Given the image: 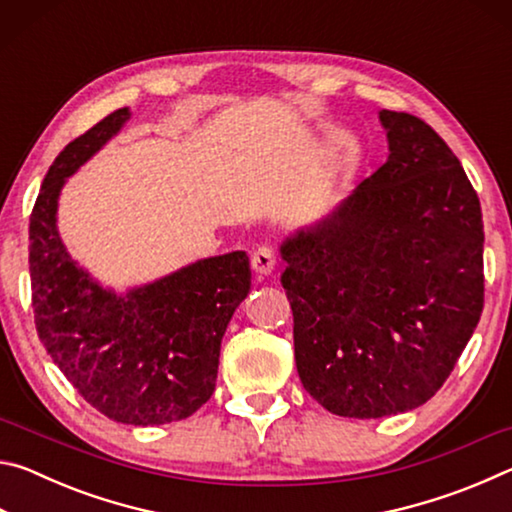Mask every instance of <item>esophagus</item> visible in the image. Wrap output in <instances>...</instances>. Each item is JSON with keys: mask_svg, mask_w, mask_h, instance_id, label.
Here are the masks:
<instances>
[{"mask_svg": "<svg viewBox=\"0 0 512 512\" xmlns=\"http://www.w3.org/2000/svg\"><path fill=\"white\" fill-rule=\"evenodd\" d=\"M250 266H253V271L259 275V277H266L271 275L275 271V255L273 250L268 246H262L257 248L253 255H250Z\"/></svg>", "mask_w": 512, "mask_h": 512, "instance_id": "34e87169", "label": "esophagus"}]
</instances>
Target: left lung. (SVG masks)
I'll return each instance as SVG.
<instances>
[{
  "label": "left lung",
  "mask_w": 512,
  "mask_h": 512,
  "mask_svg": "<svg viewBox=\"0 0 512 512\" xmlns=\"http://www.w3.org/2000/svg\"><path fill=\"white\" fill-rule=\"evenodd\" d=\"M388 158L280 244L305 391L343 418L431 400L483 309L479 196L452 149L406 112L381 110Z\"/></svg>",
  "instance_id": "8db88e82"
}]
</instances>
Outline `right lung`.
<instances>
[{"mask_svg":"<svg viewBox=\"0 0 512 512\" xmlns=\"http://www.w3.org/2000/svg\"><path fill=\"white\" fill-rule=\"evenodd\" d=\"M128 119L131 108L115 110L49 167L29 223V271L38 336L69 384L110 420L155 427L189 418L212 397L250 264L235 250L119 293L69 255L58 232L60 192Z\"/></svg>","mask_w":512,"mask_h":512,"instance_id":"add662e5","label":"right lung"}]
</instances>
